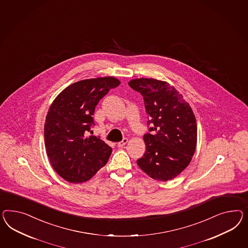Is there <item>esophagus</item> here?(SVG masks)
<instances>
[{
  "mask_svg": "<svg viewBox=\"0 0 248 248\" xmlns=\"http://www.w3.org/2000/svg\"><path fill=\"white\" fill-rule=\"evenodd\" d=\"M128 142V139L127 138H124L123 141H119L118 143H117V146L118 147H124L126 143Z\"/></svg>",
  "mask_w": 248,
  "mask_h": 248,
  "instance_id": "esophagus-1",
  "label": "esophagus"
}]
</instances>
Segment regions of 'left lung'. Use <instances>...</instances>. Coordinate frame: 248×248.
Segmentation results:
<instances>
[{
    "label": "left lung",
    "instance_id": "1",
    "mask_svg": "<svg viewBox=\"0 0 248 248\" xmlns=\"http://www.w3.org/2000/svg\"><path fill=\"white\" fill-rule=\"evenodd\" d=\"M129 86L143 97L151 134L143 136L145 153L137 160L152 179L173 180L188 166L197 146L198 129L189 104L173 86L155 78H135Z\"/></svg>",
    "mask_w": 248,
    "mask_h": 248
}]
</instances>
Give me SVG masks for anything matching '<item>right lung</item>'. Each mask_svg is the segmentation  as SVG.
<instances>
[{"mask_svg":"<svg viewBox=\"0 0 248 248\" xmlns=\"http://www.w3.org/2000/svg\"><path fill=\"white\" fill-rule=\"evenodd\" d=\"M121 82L114 77L78 81L57 95L47 111L44 142L55 171L65 181H89L107 164L112 148L96 136H86L94 108Z\"/></svg>","mask_w":248,"mask_h":248,"instance_id":"right-lung-1","label":"right lung"}]
</instances>
